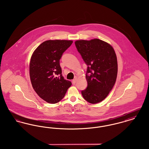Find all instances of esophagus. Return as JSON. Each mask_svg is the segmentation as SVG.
I'll return each instance as SVG.
<instances>
[{
    "label": "esophagus",
    "instance_id": "34e87169",
    "mask_svg": "<svg viewBox=\"0 0 149 149\" xmlns=\"http://www.w3.org/2000/svg\"><path fill=\"white\" fill-rule=\"evenodd\" d=\"M72 82L73 84H75L76 83V82H77V79L75 78V79H73V80H72Z\"/></svg>",
    "mask_w": 149,
    "mask_h": 149
}]
</instances>
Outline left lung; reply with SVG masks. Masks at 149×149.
<instances>
[{
	"label": "left lung",
	"instance_id": "obj_1",
	"mask_svg": "<svg viewBox=\"0 0 149 149\" xmlns=\"http://www.w3.org/2000/svg\"><path fill=\"white\" fill-rule=\"evenodd\" d=\"M75 45L87 65L88 86L81 91L83 98L95 104L105 99L116 83L118 65L113 48L98 38L78 40Z\"/></svg>",
	"mask_w": 149,
	"mask_h": 149
}]
</instances>
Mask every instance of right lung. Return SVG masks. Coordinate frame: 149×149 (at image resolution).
I'll list each match as a JSON object with an SVG mask.
<instances>
[{
	"mask_svg": "<svg viewBox=\"0 0 149 149\" xmlns=\"http://www.w3.org/2000/svg\"><path fill=\"white\" fill-rule=\"evenodd\" d=\"M72 43L70 40H48L33 52L29 64L31 81L38 95L55 104L63 99L71 82L64 79L60 65L63 53Z\"/></svg>",
	"mask_w": 149,
	"mask_h": 149,
	"instance_id": "1",
	"label": "right lung"
}]
</instances>
